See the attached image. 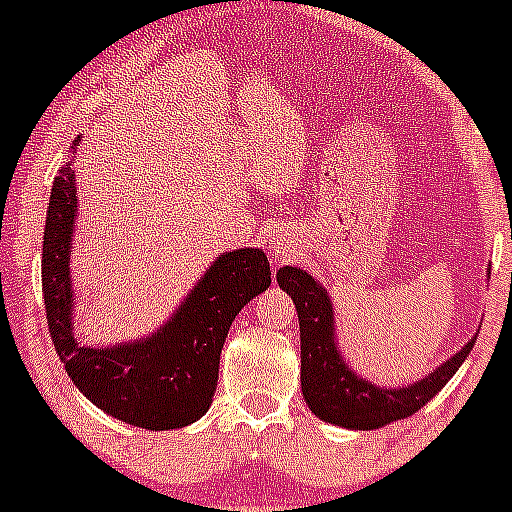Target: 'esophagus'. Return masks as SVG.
I'll use <instances>...</instances> for the list:
<instances>
[{
	"instance_id": "34e87169",
	"label": "esophagus",
	"mask_w": 512,
	"mask_h": 512,
	"mask_svg": "<svg viewBox=\"0 0 512 512\" xmlns=\"http://www.w3.org/2000/svg\"><path fill=\"white\" fill-rule=\"evenodd\" d=\"M275 255H277V260H280V262H287V260H289V257H292V250H287V247H285V245H277Z\"/></svg>"
}]
</instances>
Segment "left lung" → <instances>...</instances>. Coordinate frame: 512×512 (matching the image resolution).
Here are the masks:
<instances>
[{
    "label": "left lung",
    "instance_id": "8db88e82",
    "mask_svg": "<svg viewBox=\"0 0 512 512\" xmlns=\"http://www.w3.org/2000/svg\"><path fill=\"white\" fill-rule=\"evenodd\" d=\"M277 282L287 294H292L297 307L304 399L314 416L337 426L371 431L416 414L451 381L476 344V339H471L461 352L453 354L446 364L438 366L426 379L416 381L414 386L379 389L366 379H359L337 352L332 302L324 287L297 267H280Z\"/></svg>",
    "mask_w": 512,
    "mask_h": 512
}]
</instances>
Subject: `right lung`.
Here are the masks:
<instances>
[{
    "label": "right lung",
    "mask_w": 512,
    "mask_h": 512,
    "mask_svg": "<svg viewBox=\"0 0 512 512\" xmlns=\"http://www.w3.org/2000/svg\"><path fill=\"white\" fill-rule=\"evenodd\" d=\"M76 188L71 163L59 170L46 210L41 289L56 354L81 394L131 426L168 431L198 421L213 404L220 352L232 319L272 282L267 255L255 247L225 252L175 317L153 337L113 349L76 344L71 334V237Z\"/></svg>",
    "instance_id": "add662e5"
}]
</instances>
